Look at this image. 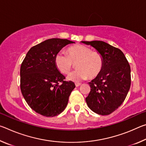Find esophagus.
Returning <instances> with one entry per match:
<instances>
[{
  "mask_svg": "<svg viewBox=\"0 0 146 146\" xmlns=\"http://www.w3.org/2000/svg\"><path fill=\"white\" fill-rule=\"evenodd\" d=\"M81 84H81V83H78V82L75 83V86H76V87H78V86H80Z\"/></svg>",
  "mask_w": 146,
  "mask_h": 146,
  "instance_id": "obj_1",
  "label": "esophagus"
}]
</instances>
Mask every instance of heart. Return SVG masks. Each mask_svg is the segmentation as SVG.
I'll use <instances>...</instances> for the list:
<instances>
[{
    "mask_svg": "<svg viewBox=\"0 0 146 146\" xmlns=\"http://www.w3.org/2000/svg\"><path fill=\"white\" fill-rule=\"evenodd\" d=\"M67 55L62 52L56 54L55 64L60 73L68 74L76 64V71L70 73L68 79L80 81L97 77L104 66V58L100 53L92 51V49L84 45H76L69 48Z\"/></svg>",
    "mask_w": 146,
    "mask_h": 146,
    "instance_id": "obj_1",
    "label": "heart"
}]
</instances>
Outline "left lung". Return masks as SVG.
Returning a JSON list of instances; mask_svg holds the SVG:
<instances>
[{"instance_id":"8db88e82","label":"left lung","mask_w":146,"mask_h":146,"mask_svg":"<svg viewBox=\"0 0 146 146\" xmlns=\"http://www.w3.org/2000/svg\"><path fill=\"white\" fill-rule=\"evenodd\" d=\"M90 45L104 58L101 73L89 82L91 91L86 101L93 112L108 115L118 108L124 101L131 86V68L120 49L105 42L81 41Z\"/></svg>"}]
</instances>
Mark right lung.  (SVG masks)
<instances>
[{"label": "right lung", "mask_w": 146, "mask_h": 146, "mask_svg": "<svg viewBox=\"0 0 146 146\" xmlns=\"http://www.w3.org/2000/svg\"><path fill=\"white\" fill-rule=\"evenodd\" d=\"M75 42L50 38L35 46L27 53L21 64V90L29 107L44 117H55L68 105L75 88L55 64V57L64 46Z\"/></svg>", "instance_id": "right-lung-1"}]
</instances>
